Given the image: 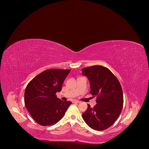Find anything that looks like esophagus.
I'll return each mask as SVG.
<instances>
[{
	"instance_id": "34e87169",
	"label": "esophagus",
	"mask_w": 149,
	"mask_h": 149,
	"mask_svg": "<svg viewBox=\"0 0 149 149\" xmlns=\"http://www.w3.org/2000/svg\"><path fill=\"white\" fill-rule=\"evenodd\" d=\"M73 103H79L80 102L79 101V100H74L73 101Z\"/></svg>"
}]
</instances>
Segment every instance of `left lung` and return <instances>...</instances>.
I'll list each match as a JSON object with an SVG mask.
<instances>
[{"instance_id": "8db88e82", "label": "left lung", "mask_w": 149, "mask_h": 149, "mask_svg": "<svg viewBox=\"0 0 149 149\" xmlns=\"http://www.w3.org/2000/svg\"><path fill=\"white\" fill-rule=\"evenodd\" d=\"M82 74L90 82V93L96 96L97 104L82 114L85 123L97 131L111 127L119 118L123 106L121 85L112 72L106 67L94 65L83 68Z\"/></svg>"}]
</instances>
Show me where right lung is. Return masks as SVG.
<instances>
[{"label": "right lung", "mask_w": 149, "mask_h": 149, "mask_svg": "<svg viewBox=\"0 0 149 149\" xmlns=\"http://www.w3.org/2000/svg\"><path fill=\"white\" fill-rule=\"evenodd\" d=\"M70 69H49L34 78L24 91V104L33 119L43 126L57 123L65 115L72 104L57 97Z\"/></svg>", "instance_id": "obj_1"}]
</instances>
